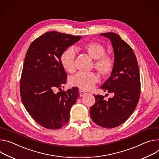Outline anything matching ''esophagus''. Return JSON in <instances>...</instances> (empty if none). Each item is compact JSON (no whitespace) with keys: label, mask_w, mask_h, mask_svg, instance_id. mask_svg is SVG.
I'll return each mask as SVG.
<instances>
[{"label":"esophagus","mask_w":159,"mask_h":159,"mask_svg":"<svg viewBox=\"0 0 159 159\" xmlns=\"http://www.w3.org/2000/svg\"><path fill=\"white\" fill-rule=\"evenodd\" d=\"M86 94V93L85 92H84V91H83V90H80V97H83V96H84Z\"/></svg>","instance_id":"34e87169"}]
</instances>
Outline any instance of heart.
<instances>
[{
    "label": "heart",
    "mask_w": 159,
    "mask_h": 159,
    "mask_svg": "<svg viewBox=\"0 0 159 159\" xmlns=\"http://www.w3.org/2000/svg\"><path fill=\"white\" fill-rule=\"evenodd\" d=\"M82 48L92 59H95L94 67L98 73L103 76L109 75L113 70L114 61L113 58L106 54L105 47L98 42H89L82 45ZM61 63L65 70L69 73L75 69V52L73 48L66 49L61 56ZM98 77L94 73L79 72L70 78V84L83 90H89L98 82Z\"/></svg>",
    "instance_id": "b5f03b06"
}]
</instances>
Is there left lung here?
<instances>
[{
  "mask_svg": "<svg viewBox=\"0 0 159 159\" xmlns=\"http://www.w3.org/2000/svg\"><path fill=\"white\" fill-rule=\"evenodd\" d=\"M111 40L114 54V66L111 76L101 86L112 98L94 95L95 103L90 111L97 125L113 128L124 123L132 114L140 96V77L137 59L132 48L114 33L100 34Z\"/></svg>",
  "mask_w": 159,
  "mask_h": 159,
  "instance_id": "left-lung-1",
  "label": "left lung"
}]
</instances>
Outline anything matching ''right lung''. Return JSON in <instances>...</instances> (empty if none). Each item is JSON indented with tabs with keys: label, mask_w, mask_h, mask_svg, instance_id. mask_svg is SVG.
Returning <instances> with one entry per match:
<instances>
[{
	"label": "right lung",
	"mask_w": 159,
	"mask_h": 159,
	"mask_svg": "<svg viewBox=\"0 0 159 159\" xmlns=\"http://www.w3.org/2000/svg\"><path fill=\"white\" fill-rule=\"evenodd\" d=\"M56 31L35 39L25 56L20 80V95L31 117L49 129L62 128L68 122L70 110L79 97L78 88L61 90L67 74L61 63L62 53L81 39Z\"/></svg>",
	"instance_id": "obj_1"
}]
</instances>
